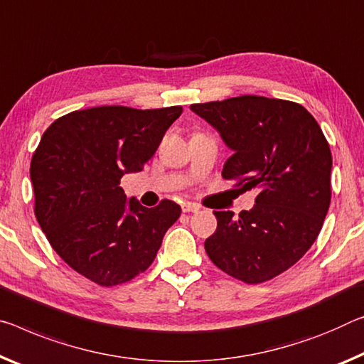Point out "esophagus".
Instances as JSON below:
<instances>
[{
    "mask_svg": "<svg viewBox=\"0 0 364 364\" xmlns=\"http://www.w3.org/2000/svg\"><path fill=\"white\" fill-rule=\"evenodd\" d=\"M181 209H183V212L188 213V212H198L200 207L198 204H194V203H183Z\"/></svg>",
    "mask_w": 364,
    "mask_h": 364,
    "instance_id": "esophagus-1",
    "label": "esophagus"
}]
</instances>
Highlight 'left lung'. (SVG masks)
I'll use <instances>...</instances> for the list:
<instances>
[{
    "instance_id": "8db88e82",
    "label": "left lung",
    "mask_w": 364,
    "mask_h": 364,
    "mask_svg": "<svg viewBox=\"0 0 364 364\" xmlns=\"http://www.w3.org/2000/svg\"><path fill=\"white\" fill-rule=\"evenodd\" d=\"M191 109L233 151L225 180L257 191L255 207L238 217L213 212L217 230L204 243L207 256L245 284L274 279L313 246L331 205L332 154L324 132L290 100L241 95Z\"/></svg>"
}]
</instances>
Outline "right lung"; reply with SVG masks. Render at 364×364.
Wrapping results in <instances>:
<instances>
[{
  "mask_svg": "<svg viewBox=\"0 0 364 364\" xmlns=\"http://www.w3.org/2000/svg\"><path fill=\"white\" fill-rule=\"evenodd\" d=\"M183 107L103 105L55 119L31 161L36 217L56 255L102 287L129 282L154 262L181 207L126 200L124 173L141 171Z\"/></svg>",
  "mask_w": 364,
  "mask_h": 364,
  "instance_id": "obj_1",
  "label": "right lung"
}]
</instances>
